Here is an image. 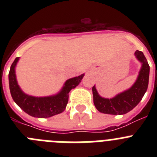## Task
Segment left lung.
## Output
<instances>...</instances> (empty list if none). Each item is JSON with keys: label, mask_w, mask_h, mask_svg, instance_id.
I'll return each mask as SVG.
<instances>
[{"label": "left lung", "mask_w": 157, "mask_h": 157, "mask_svg": "<svg viewBox=\"0 0 157 157\" xmlns=\"http://www.w3.org/2000/svg\"><path fill=\"white\" fill-rule=\"evenodd\" d=\"M136 58L141 63L138 78L129 90L113 98H104L98 94L95 86L92 88L94 103L100 112L111 115H124L132 110L141 101L149 85V65L141 51L136 50Z\"/></svg>", "instance_id": "1"}]
</instances>
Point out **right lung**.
<instances>
[{
    "label": "right lung",
    "instance_id": "obj_1",
    "mask_svg": "<svg viewBox=\"0 0 157 157\" xmlns=\"http://www.w3.org/2000/svg\"><path fill=\"white\" fill-rule=\"evenodd\" d=\"M18 61L19 57H16L8 74L11 95L18 106L28 115L37 118L51 117L63 112L68 102L69 92L79 84L84 74L67 80L61 90L56 95L42 98L33 97L23 93L18 85L15 70Z\"/></svg>",
    "mask_w": 157,
    "mask_h": 157
}]
</instances>
